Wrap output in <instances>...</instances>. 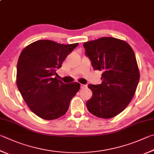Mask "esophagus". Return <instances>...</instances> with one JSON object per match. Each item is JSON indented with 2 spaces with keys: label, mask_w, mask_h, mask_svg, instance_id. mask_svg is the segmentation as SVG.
I'll return each mask as SVG.
<instances>
[{
  "label": "esophagus",
  "mask_w": 154,
  "mask_h": 154,
  "mask_svg": "<svg viewBox=\"0 0 154 154\" xmlns=\"http://www.w3.org/2000/svg\"><path fill=\"white\" fill-rule=\"evenodd\" d=\"M86 87H87V85H86L81 84V88H82V89H83V88H86Z\"/></svg>",
  "instance_id": "34e87169"
}]
</instances>
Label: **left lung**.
Segmentation results:
<instances>
[{"label": "left lung", "instance_id": "8db88e82", "mask_svg": "<svg viewBox=\"0 0 154 154\" xmlns=\"http://www.w3.org/2000/svg\"><path fill=\"white\" fill-rule=\"evenodd\" d=\"M83 47L94 69L102 71L101 84L88 85L92 97L87 108L99 118H112L131 102L139 83L135 53L125 41L112 37L87 42Z\"/></svg>", "mask_w": 154, "mask_h": 154}]
</instances>
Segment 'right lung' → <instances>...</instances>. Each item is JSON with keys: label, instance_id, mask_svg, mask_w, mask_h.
<instances>
[{"label": "right lung", "instance_id": "obj_1", "mask_svg": "<svg viewBox=\"0 0 154 154\" xmlns=\"http://www.w3.org/2000/svg\"><path fill=\"white\" fill-rule=\"evenodd\" d=\"M42 40L21 52L17 66V86L27 106L44 120L60 118L80 89L77 82L65 84L54 77L66 57L78 46Z\"/></svg>", "mask_w": 154, "mask_h": 154}]
</instances>
